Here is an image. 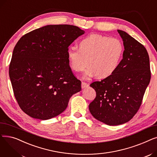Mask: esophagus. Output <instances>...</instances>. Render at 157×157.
Here are the masks:
<instances>
[{
  "mask_svg": "<svg viewBox=\"0 0 157 157\" xmlns=\"http://www.w3.org/2000/svg\"><path fill=\"white\" fill-rule=\"evenodd\" d=\"M89 86V85L86 83H85V82H82L81 83V88H86Z\"/></svg>",
  "mask_w": 157,
  "mask_h": 157,
  "instance_id": "esophagus-1",
  "label": "esophagus"
}]
</instances>
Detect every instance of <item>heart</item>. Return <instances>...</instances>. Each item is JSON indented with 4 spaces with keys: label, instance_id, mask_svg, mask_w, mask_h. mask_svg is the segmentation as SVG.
I'll return each mask as SVG.
<instances>
[{
    "label": "heart",
    "instance_id": "heart-1",
    "mask_svg": "<svg viewBox=\"0 0 157 157\" xmlns=\"http://www.w3.org/2000/svg\"><path fill=\"white\" fill-rule=\"evenodd\" d=\"M121 40L92 34L80 40L79 49L69 46L67 49L69 63L76 72L83 71L89 65L85 76L108 78L116 72L124 54Z\"/></svg>",
    "mask_w": 157,
    "mask_h": 157
}]
</instances>
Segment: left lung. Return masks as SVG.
Segmentation results:
<instances>
[{
    "label": "left lung",
    "mask_w": 157,
    "mask_h": 157,
    "mask_svg": "<svg viewBox=\"0 0 157 157\" xmlns=\"http://www.w3.org/2000/svg\"><path fill=\"white\" fill-rule=\"evenodd\" d=\"M118 32L125 48L118 69L113 75L90 85L96 97L90 104L89 110L95 119L108 125H121L133 118L151 79L145 47L127 32Z\"/></svg>",
    "instance_id": "obj_1"
}]
</instances>
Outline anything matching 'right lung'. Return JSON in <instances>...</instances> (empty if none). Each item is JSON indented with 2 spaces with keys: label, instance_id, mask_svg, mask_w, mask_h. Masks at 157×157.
Returning <instances> with one entry per match:
<instances>
[{
  "label": "right lung",
  "instance_id": "add662e5",
  "mask_svg": "<svg viewBox=\"0 0 157 157\" xmlns=\"http://www.w3.org/2000/svg\"><path fill=\"white\" fill-rule=\"evenodd\" d=\"M85 31L70 25H49L23 36L13 49L9 74L14 97L29 116L46 120L67 108L81 90L67 56Z\"/></svg>",
  "mask_w": 157,
  "mask_h": 157
}]
</instances>
